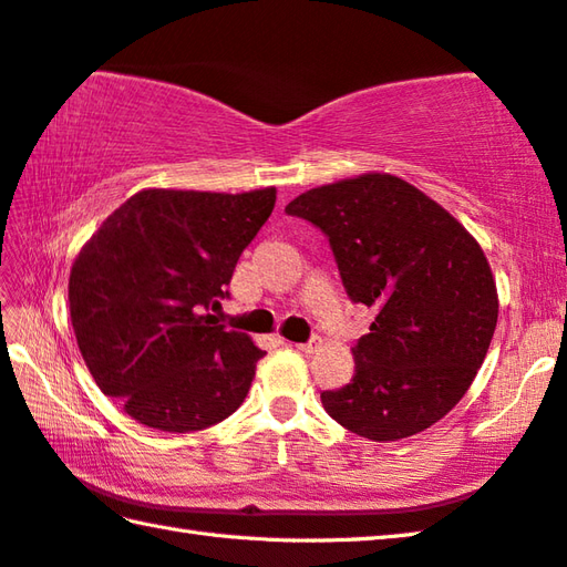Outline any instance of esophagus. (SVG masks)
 Masks as SVG:
<instances>
[{
	"instance_id": "1",
	"label": "esophagus",
	"mask_w": 567,
	"mask_h": 567,
	"mask_svg": "<svg viewBox=\"0 0 567 567\" xmlns=\"http://www.w3.org/2000/svg\"><path fill=\"white\" fill-rule=\"evenodd\" d=\"M295 349H300V352H305V354H315L319 347H322V339H310V342H302V344H292Z\"/></svg>"
}]
</instances>
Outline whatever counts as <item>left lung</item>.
<instances>
[{
	"label": "left lung",
	"mask_w": 567,
	"mask_h": 567,
	"mask_svg": "<svg viewBox=\"0 0 567 567\" xmlns=\"http://www.w3.org/2000/svg\"><path fill=\"white\" fill-rule=\"evenodd\" d=\"M285 213L327 235L349 300L377 310L352 347V382L322 391L327 414L372 441L434 426L468 391L496 332V280L476 238L389 173L319 185Z\"/></svg>",
	"instance_id": "obj_1"
}]
</instances>
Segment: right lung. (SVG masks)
Masks as SVG:
<instances>
[{
  "label": "right lung",
  "mask_w": 567,
  "mask_h": 567,
  "mask_svg": "<svg viewBox=\"0 0 567 567\" xmlns=\"http://www.w3.org/2000/svg\"><path fill=\"white\" fill-rule=\"evenodd\" d=\"M250 193L148 188L113 210L69 275L81 357L138 424L188 434L228 419L265 352L205 315L275 208Z\"/></svg>",
  "instance_id": "right-lung-1"
}]
</instances>
